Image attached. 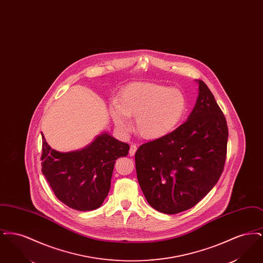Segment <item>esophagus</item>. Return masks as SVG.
Masks as SVG:
<instances>
[{
  "instance_id": "obj_1",
  "label": "esophagus",
  "mask_w": 263,
  "mask_h": 263,
  "mask_svg": "<svg viewBox=\"0 0 263 263\" xmlns=\"http://www.w3.org/2000/svg\"><path fill=\"white\" fill-rule=\"evenodd\" d=\"M136 151H137V146L136 145H131L130 146V150H129V155L133 157L135 155Z\"/></svg>"
}]
</instances>
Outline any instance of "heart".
Returning a JSON list of instances; mask_svg holds the SVG:
<instances>
[{"instance_id":"b5f03b06","label":"heart","mask_w":263,"mask_h":263,"mask_svg":"<svg viewBox=\"0 0 263 263\" xmlns=\"http://www.w3.org/2000/svg\"><path fill=\"white\" fill-rule=\"evenodd\" d=\"M187 109V100L179 88L136 82L127 85L110 106L116 127L128 132L127 117L135 118L138 134L146 140H158L171 134L180 123Z\"/></svg>"}]
</instances>
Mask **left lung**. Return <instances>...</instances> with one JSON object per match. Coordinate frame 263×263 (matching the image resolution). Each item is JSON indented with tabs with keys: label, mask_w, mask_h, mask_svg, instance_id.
<instances>
[{
	"label": "left lung",
	"mask_w": 263,
	"mask_h": 263,
	"mask_svg": "<svg viewBox=\"0 0 263 263\" xmlns=\"http://www.w3.org/2000/svg\"><path fill=\"white\" fill-rule=\"evenodd\" d=\"M196 82L199 93L187 120L165 137L141 145L135 154L140 187L151 206L164 214L195 206L225 165V116L206 84Z\"/></svg>",
	"instance_id": "1"
}]
</instances>
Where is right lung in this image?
<instances>
[{
  "mask_svg": "<svg viewBox=\"0 0 263 263\" xmlns=\"http://www.w3.org/2000/svg\"><path fill=\"white\" fill-rule=\"evenodd\" d=\"M42 135V174L59 200L78 211L98 209L110 189L115 161L129 145L103 132L81 150L52 149Z\"/></svg>",
  "mask_w": 263,
  "mask_h": 263,
  "instance_id": "1",
  "label": "right lung"
}]
</instances>
